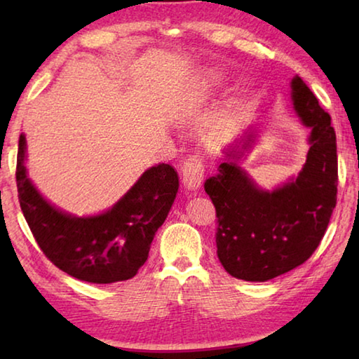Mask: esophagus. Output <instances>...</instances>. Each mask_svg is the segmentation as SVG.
I'll return each instance as SVG.
<instances>
[{"label": "esophagus", "mask_w": 359, "mask_h": 359, "mask_svg": "<svg viewBox=\"0 0 359 359\" xmlns=\"http://www.w3.org/2000/svg\"><path fill=\"white\" fill-rule=\"evenodd\" d=\"M204 180V165L199 156H190L182 168V182L185 188L196 191L201 188Z\"/></svg>", "instance_id": "obj_1"}]
</instances>
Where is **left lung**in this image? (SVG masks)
Masks as SVG:
<instances>
[{
  "label": "left lung",
  "mask_w": 359,
  "mask_h": 359,
  "mask_svg": "<svg viewBox=\"0 0 359 359\" xmlns=\"http://www.w3.org/2000/svg\"><path fill=\"white\" fill-rule=\"evenodd\" d=\"M291 100L311 130L301 172L274 190L255 184L239 158L257 144L245 131L223 150L218 174L204 182L215 205L217 255L229 276L266 282L301 266L323 239L337 199L336 133L330 114L299 76L291 79Z\"/></svg>",
  "instance_id": "left-lung-1"
}]
</instances>
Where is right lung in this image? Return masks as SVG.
<instances>
[{
    "instance_id": "right-lung-1",
    "label": "right lung",
    "mask_w": 359,
    "mask_h": 359,
    "mask_svg": "<svg viewBox=\"0 0 359 359\" xmlns=\"http://www.w3.org/2000/svg\"><path fill=\"white\" fill-rule=\"evenodd\" d=\"M25 161L27 139L20 135L15 172L19 201L46 257L66 274L88 283L135 277L177 194L179 175L174 168L165 163L149 168L112 208L77 217L42 196L28 177Z\"/></svg>"
}]
</instances>
